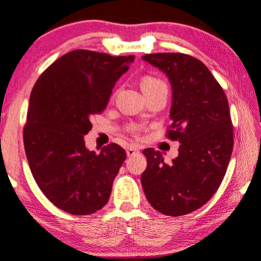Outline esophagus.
<instances>
[{"label": "esophagus", "mask_w": 261, "mask_h": 261, "mask_svg": "<svg viewBox=\"0 0 261 261\" xmlns=\"http://www.w3.org/2000/svg\"><path fill=\"white\" fill-rule=\"evenodd\" d=\"M139 147H137V146H134V145H130V146H127V147H126V153H127V156L130 157V156H134V154H136V153H139Z\"/></svg>", "instance_id": "34e87169"}]
</instances>
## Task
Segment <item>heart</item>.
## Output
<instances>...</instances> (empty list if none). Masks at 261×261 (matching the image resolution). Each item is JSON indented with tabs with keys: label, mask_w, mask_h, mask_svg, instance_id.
<instances>
[{
	"label": "heart",
	"mask_w": 261,
	"mask_h": 261,
	"mask_svg": "<svg viewBox=\"0 0 261 261\" xmlns=\"http://www.w3.org/2000/svg\"><path fill=\"white\" fill-rule=\"evenodd\" d=\"M165 83L162 82V80H160L159 78H154V76H151V75H145L142 76L141 80H140V87H141V90H147V89H151V88H154V87H159V85H163ZM134 131L136 130L135 127L133 128Z\"/></svg>",
	"instance_id": "b5f03b06"
}]
</instances>
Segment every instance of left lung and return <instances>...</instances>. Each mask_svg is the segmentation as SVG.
I'll use <instances>...</instances> for the list:
<instances>
[{
    "label": "left lung",
    "instance_id": "8db88e82",
    "mask_svg": "<svg viewBox=\"0 0 261 261\" xmlns=\"http://www.w3.org/2000/svg\"><path fill=\"white\" fill-rule=\"evenodd\" d=\"M170 80L172 89L168 137L179 142L178 156L145 148L147 167L141 185L148 203L166 216L188 214L216 193L233 152V126L227 96L198 59L181 53L142 57Z\"/></svg>",
    "mask_w": 261,
    "mask_h": 261
}]
</instances>
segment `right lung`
<instances>
[{
	"label": "right lung",
	"mask_w": 261,
	"mask_h": 261,
	"mask_svg": "<svg viewBox=\"0 0 261 261\" xmlns=\"http://www.w3.org/2000/svg\"><path fill=\"white\" fill-rule=\"evenodd\" d=\"M134 59L73 50L34 84L23 131L25 156L43 194L67 213L87 216L108 203L126 152L117 144L104 146L99 153L88 150L84 135Z\"/></svg>",
	"instance_id": "right-lung-1"
}]
</instances>
